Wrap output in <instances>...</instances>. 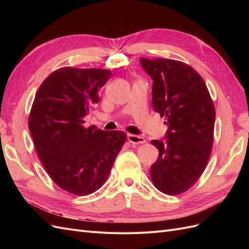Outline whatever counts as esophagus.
<instances>
[{
  "instance_id": "1",
  "label": "esophagus",
  "mask_w": 249,
  "mask_h": 249,
  "mask_svg": "<svg viewBox=\"0 0 249 249\" xmlns=\"http://www.w3.org/2000/svg\"><path fill=\"white\" fill-rule=\"evenodd\" d=\"M127 140H129L131 143H134V144H139V143H144L145 139L137 136V135H133V134H127Z\"/></svg>"
}]
</instances>
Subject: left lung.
<instances>
[{
  "label": "left lung",
  "instance_id": "left-lung-1",
  "mask_svg": "<svg viewBox=\"0 0 249 249\" xmlns=\"http://www.w3.org/2000/svg\"><path fill=\"white\" fill-rule=\"evenodd\" d=\"M153 80V107L168 126L164 139L153 140L159 150L150 166L158 190L177 195L202 175L212 152L215 108L205 81L188 64L171 59L140 58Z\"/></svg>",
  "mask_w": 249,
  "mask_h": 249
}]
</instances>
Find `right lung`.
Instances as JSON below:
<instances>
[{
  "mask_svg": "<svg viewBox=\"0 0 249 249\" xmlns=\"http://www.w3.org/2000/svg\"><path fill=\"white\" fill-rule=\"evenodd\" d=\"M111 77L109 70L62 67L35 95L29 130L37 155L51 178L71 194L100 189L126 140L123 131L84 125V117L100 101L97 89Z\"/></svg>",
  "mask_w": 249,
  "mask_h": 249,
  "instance_id": "right-lung-1",
  "label": "right lung"
}]
</instances>
